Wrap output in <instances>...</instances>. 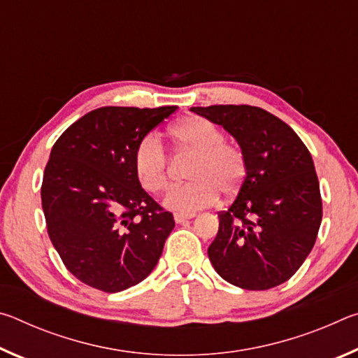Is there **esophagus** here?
<instances>
[{"label": "esophagus", "mask_w": 358, "mask_h": 358, "mask_svg": "<svg viewBox=\"0 0 358 358\" xmlns=\"http://www.w3.org/2000/svg\"><path fill=\"white\" fill-rule=\"evenodd\" d=\"M192 217H194V215H183V213H175L173 215V220H175V222H177V224H183L186 221L192 220Z\"/></svg>", "instance_id": "obj_1"}]
</instances>
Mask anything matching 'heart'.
Segmentation results:
<instances>
[{"mask_svg":"<svg viewBox=\"0 0 358 358\" xmlns=\"http://www.w3.org/2000/svg\"><path fill=\"white\" fill-rule=\"evenodd\" d=\"M171 137L180 151L194 155L187 171L192 180L183 186L172 187L164 203L177 213L191 215L210 207L217 194L234 196L246 175V161L238 147L224 142L221 129L202 117H187L171 129ZM134 172L147 192L157 194L169 183V159L161 142L147 136L134 151Z\"/></svg>","mask_w":358,"mask_h":358,"instance_id":"1","label":"heart"}]
</instances>
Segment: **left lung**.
<instances>
[{"instance_id":"8db88e82","label":"left lung","mask_w":358,"mask_h":358,"mask_svg":"<svg viewBox=\"0 0 358 358\" xmlns=\"http://www.w3.org/2000/svg\"><path fill=\"white\" fill-rule=\"evenodd\" d=\"M238 142L246 175L221 211L208 257L222 280L248 290L286 282L311 252L322 221L319 180L294 129L252 106L191 107Z\"/></svg>"}]
</instances>
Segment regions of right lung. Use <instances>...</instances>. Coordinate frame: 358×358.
Segmentation results:
<instances>
[{"instance_id": "1", "label": "right lung", "mask_w": 358, "mask_h": 358, "mask_svg": "<svg viewBox=\"0 0 358 358\" xmlns=\"http://www.w3.org/2000/svg\"><path fill=\"white\" fill-rule=\"evenodd\" d=\"M177 110L101 107L71 124L53 145L41 199L47 232L82 282L121 292L147 278L175 227L138 183V142Z\"/></svg>"}]
</instances>
